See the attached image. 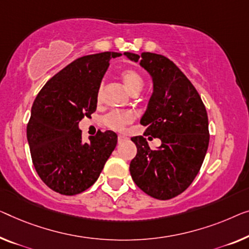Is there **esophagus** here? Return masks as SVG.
Instances as JSON below:
<instances>
[{
  "instance_id": "34e87169",
  "label": "esophagus",
  "mask_w": 249,
  "mask_h": 249,
  "mask_svg": "<svg viewBox=\"0 0 249 249\" xmlns=\"http://www.w3.org/2000/svg\"><path fill=\"white\" fill-rule=\"evenodd\" d=\"M117 140H118V143H123V142H125V141L128 140V137H126L124 135H118Z\"/></svg>"
}]
</instances>
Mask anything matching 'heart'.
Listing matches in <instances>:
<instances>
[{"mask_svg":"<svg viewBox=\"0 0 249 249\" xmlns=\"http://www.w3.org/2000/svg\"><path fill=\"white\" fill-rule=\"evenodd\" d=\"M121 79L123 81L126 89L131 92L132 95H137L142 90L144 86V80L141 73L135 69H125L121 72ZM103 86L98 87L97 90V99H101ZM134 121V115L131 112H122V110H112L107 113L103 117V123L106 127L114 131H123V129Z\"/></svg>","mask_w":249,"mask_h":249,"instance_id":"b5f03b06","label":"heart"}]
</instances>
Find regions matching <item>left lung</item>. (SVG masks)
<instances>
[{
  "label": "left lung",
  "instance_id": "obj_1",
  "mask_svg": "<svg viewBox=\"0 0 249 249\" xmlns=\"http://www.w3.org/2000/svg\"><path fill=\"white\" fill-rule=\"evenodd\" d=\"M146 69L153 79L152 94L141 124L144 135L162 141L152 150L143 136L132 137L137 147L129 164L132 179L141 190L159 200L172 199L195 180L209 145L208 115L191 81L164 55L125 53Z\"/></svg>",
  "mask_w": 249,
  "mask_h": 249
}]
</instances>
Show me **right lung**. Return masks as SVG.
<instances>
[{
  "label": "right lung",
  "mask_w": 249,
  "mask_h": 249,
  "mask_svg": "<svg viewBox=\"0 0 249 249\" xmlns=\"http://www.w3.org/2000/svg\"><path fill=\"white\" fill-rule=\"evenodd\" d=\"M84 55L50 78L33 102L27 137L38 176L60 195L81 194L96 182L117 144L116 133L98 131L85 143L78 123L97 107V90L112 58Z\"/></svg>",
  "instance_id": "add662e5"
}]
</instances>
